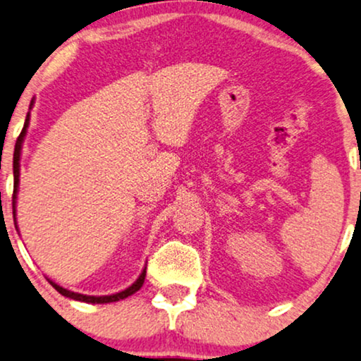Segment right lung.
<instances>
[{"label": "right lung", "instance_id": "1", "mask_svg": "<svg viewBox=\"0 0 361 361\" xmlns=\"http://www.w3.org/2000/svg\"><path fill=\"white\" fill-rule=\"evenodd\" d=\"M32 105V104H31ZM27 125H30V114L26 115V122H24V127L21 133H19L18 140H16V145H14V157H13V173H14V190H13V216H16V193H18V185H19V158H21V147H23V140H24V135H26V128ZM145 276H147V267L143 269V272L140 274V277L137 279L133 284L128 287V289H125L122 292H118V294H112V295H84V294H77V292H72V290H67L64 287L57 286L56 282L49 281V284L54 287V289L62 294L64 297H69V299H74V300H80V302H87V304H109V302H117V300H122V299H127L128 295L135 294L137 290H140V287L143 286V281H145Z\"/></svg>", "mask_w": 361, "mask_h": 361}]
</instances>
